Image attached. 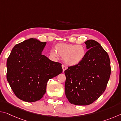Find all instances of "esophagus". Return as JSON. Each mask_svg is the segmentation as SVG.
Instances as JSON below:
<instances>
[{
	"label": "esophagus",
	"instance_id": "esophagus-1",
	"mask_svg": "<svg viewBox=\"0 0 121 121\" xmlns=\"http://www.w3.org/2000/svg\"><path fill=\"white\" fill-rule=\"evenodd\" d=\"M62 70H63V72H64V71L65 70V69H67L66 67H65V65H62Z\"/></svg>",
	"mask_w": 121,
	"mask_h": 121
}]
</instances>
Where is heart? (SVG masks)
Returning <instances> with one entry per match:
<instances>
[{
    "instance_id": "1",
    "label": "heart",
    "mask_w": 121,
    "mask_h": 121,
    "mask_svg": "<svg viewBox=\"0 0 121 121\" xmlns=\"http://www.w3.org/2000/svg\"><path fill=\"white\" fill-rule=\"evenodd\" d=\"M55 50L51 51L50 54L53 57L58 54L63 58L65 64L69 66H76L82 62L86 56V50L82 45L59 43L55 46Z\"/></svg>"
}]
</instances>
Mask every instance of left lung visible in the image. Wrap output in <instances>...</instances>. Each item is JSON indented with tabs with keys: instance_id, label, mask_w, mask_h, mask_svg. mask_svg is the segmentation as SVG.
<instances>
[{
	"instance_id": "left-lung-1",
	"label": "left lung",
	"mask_w": 121,
	"mask_h": 121,
	"mask_svg": "<svg viewBox=\"0 0 121 121\" xmlns=\"http://www.w3.org/2000/svg\"><path fill=\"white\" fill-rule=\"evenodd\" d=\"M87 52L84 60L65 71V94L69 102L85 106L93 103L105 91L111 68L108 53L92 39L85 42Z\"/></svg>"
}]
</instances>
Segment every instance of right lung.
<instances>
[{
	"label": "right lung",
	"instance_id": "right-lung-1",
	"mask_svg": "<svg viewBox=\"0 0 121 121\" xmlns=\"http://www.w3.org/2000/svg\"><path fill=\"white\" fill-rule=\"evenodd\" d=\"M46 44L30 38L15 45L7 59V81L16 97L24 101L40 100L49 79L62 72L60 63L42 54Z\"/></svg>",
	"mask_w": 121,
	"mask_h": 121
}]
</instances>
